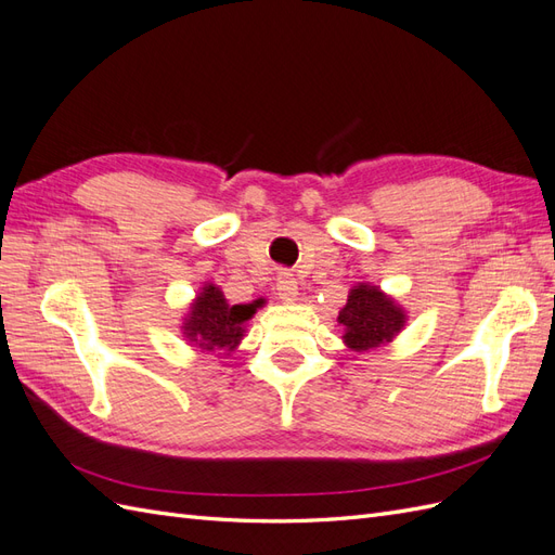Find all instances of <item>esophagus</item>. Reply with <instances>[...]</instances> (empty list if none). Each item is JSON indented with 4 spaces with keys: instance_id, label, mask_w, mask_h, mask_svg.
Segmentation results:
<instances>
[{
    "instance_id": "esophagus-1",
    "label": "esophagus",
    "mask_w": 555,
    "mask_h": 555,
    "mask_svg": "<svg viewBox=\"0 0 555 555\" xmlns=\"http://www.w3.org/2000/svg\"><path fill=\"white\" fill-rule=\"evenodd\" d=\"M275 287H278L280 300H284V304H292V300H296V296H298V282H296V278L289 271H280Z\"/></svg>"
}]
</instances>
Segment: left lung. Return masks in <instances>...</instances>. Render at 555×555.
<instances>
[{
  "mask_svg": "<svg viewBox=\"0 0 555 555\" xmlns=\"http://www.w3.org/2000/svg\"><path fill=\"white\" fill-rule=\"evenodd\" d=\"M338 322L345 326V343L354 351H365L391 343L405 324V314L386 298L377 287L359 284L349 292L347 306L340 310Z\"/></svg>",
  "mask_w": 555,
  "mask_h": 555,
  "instance_id": "left-lung-1",
  "label": "left lung"
}]
</instances>
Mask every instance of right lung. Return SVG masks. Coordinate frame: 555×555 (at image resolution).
<instances>
[{"label": "right lung", "mask_w": 555, "mask_h": 555, "mask_svg": "<svg viewBox=\"0 0 555 555\" xmlns=\"http://www.w3.org/2000/svg\"><path fill=\"white\" fill-rule=\"evenodd\" d=\"M261 304L263 300L259 298L247 306H231L220 289L206 284L204 292L196 296L188 322L182 326L184 335H188L190 343L206 351L236 349L245 333V322Z\"/></svg>", "instance_id": "add662e5"}]
</instances>
